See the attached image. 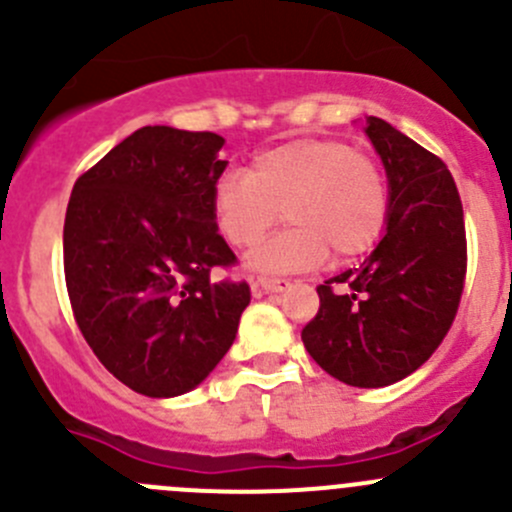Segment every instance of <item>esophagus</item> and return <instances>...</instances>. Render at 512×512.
<instances>
[{"mask_svg":"<svg viewBox=\"0 0 512 512\" xmlns=\"http://www.w3.org/2000/svg\"><path fill=\"white\" fill-rule=\"evenodd\" d=\"M254 288H261V291H271V293H278V291H286L288 288V281L286 278H266V276H261V278H256L254 281Z\"/></svg>","mask_w":512,"mask_h":512,"instance_id":"esophagus-1","label":"esophagus"}]
</instances>
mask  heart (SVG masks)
Segmentation results:
<instances>
[{"label": "heart", "mask_w": 512, "mask_h": 512, "mask_svg": "<svg viewBox=\"0 0 512 512\" xmlns=\"http://www.w3.org/2000/svg\"><path fill=\"white\" fill-rule=\"evenodd\" d=\"M388 181L373 156L341 139H293L226 171L214 186V219L234 249H251L281 221L291 229L251 254L258 271H308L371 251L388 221Z\"/></svg>", "instance_id": "obj_1"}]
</instances>
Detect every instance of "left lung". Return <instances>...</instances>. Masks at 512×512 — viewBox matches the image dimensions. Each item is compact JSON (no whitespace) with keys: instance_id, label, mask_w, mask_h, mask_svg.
<instances>
[{"instance_id":"obj_1","label":"left lung","mask_w":512,"mask_h":512,"mask_svg":"<svg viewBox=\"0 0 512 512\" xmlns=\"http://www.w3.org/2000/svg\"><path fill=\"white\" fill-rule=\"evenodd\" d=\"M366 134L391 184L386 236L361 266L316 288L321 306L301 338L333 378L381 388L443 343L463 296L468 241L448 166L378 116H368Z\"/></svg>"}]
</instances>
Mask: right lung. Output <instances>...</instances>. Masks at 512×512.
I'll return each mask as SVG.
<instances>
[{"label": "right lung", "mask_w": 512, "mask_h": 512, "mask_svg": "<svg viewBox=\"0 0 512 512\" xmlns=\"http://www.w3.org/2000/svg\"><path fill=\"white\" fill-rule=\"evenodd\" d=\"M214 131L144 126L86 169L64 219V278L79 331L131 391L171 398L226 356L249 306L214 219L226 169Z\"/></svg>", "instance_id": "right-lung-1"}]
</instances>
